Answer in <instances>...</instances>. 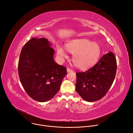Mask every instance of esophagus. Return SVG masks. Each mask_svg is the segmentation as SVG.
Wrapping results in <instances>:
<instances>
[{"mask_svg":"<svg viewBox=\"0 0 133 133\" xmlns=\"http://www.w3.org/2000/svg\"><path fill=\"white\" fill-rule=\"evenodd\" d=\"M67 72H71V71H72L73 70H72L71 69H70V68H67Z\"/></svg>","mask_w":133,"mask_h":133,"instance_id":"obj_1","label":"esophagus"}]
</instances>
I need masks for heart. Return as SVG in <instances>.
Wrapping results in <instances>:
<instances>
[{"label":"heart","mask_w":133,"mask_h":133,"mask_svg":"<svg viewBox=\"0 0 133 133\" xmlns=\"http://www.w3.org/2000/svg\"><path fill=\"white\" fill-rule=\"evenodd\" d=\"M66 49L73 55L74 65L81 69L90 68L96 63L101 54L98 44L91 42L86 39H77L69 42L66 45ZM57 54L61 58H66L67 55L65 49L61 46H57Z\"/></svg>","instance_id":"obj_1"}]
</instances>
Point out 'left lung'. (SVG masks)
Instances as JSON below:
<instances>
[{"mask_svg": "<svg viewBox=\"0 0 133 133\" xmlns=\"http://www.w3.org/2000/svg\"><path fill=\"white\" fill-rule=\"evenodd\" d=\"M116 70V57L112 52H109L103 55L98 63L88 70L76 73V90L87 102L101 99L112 85Z\"/></svg>", "mask_w": 133, "mask_h": 133, "instance_id": "left-lung-1", "label": "left lung"}]
</instances>
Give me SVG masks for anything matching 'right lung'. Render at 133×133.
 Returning a JSON list of instances; mask_svg holds the SVG:
<instances>
[{"instance_id":"right-lung-1","label":"right lung","mask_w":133,"mask_h":133,"mask_svg":"<svg viewBox=\"0 0 133 133\" xmlns=\"http://www.w3.org/2000/svg\"><path fill=\"white\" fill-rule=\"evenodd\" d=\"M45 38H32L22 49L18 70L22 85L33 99L45 102L59 91L67 74L65 67L54 60V50Z\"/></svg>"}]
</instances>
